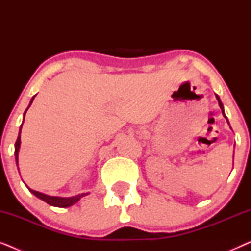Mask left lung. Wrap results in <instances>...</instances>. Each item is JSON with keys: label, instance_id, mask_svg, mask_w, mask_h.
<instances>
[{"label": "left lung", "instance_id": "8db88e82", "mask_svg": "<svg viewBox=\"0 0 251 251\" xmlns=\"http://www.w3.org/2000/svg\"><path fill=\"white\" fill-rule=\"evenodd\" d=\"M216 98H217V100H218V104H219V107H221V109H222V113H223V115H224V118L227 120V118H226V115H225V113H224V106H223V104H222V101H221V99H219V97L217 95H216ZM228 122V121H227ZM229 125V123H228Z\"/></svg>", "mask_w": 251, "mask_h": 251}]
</instances>
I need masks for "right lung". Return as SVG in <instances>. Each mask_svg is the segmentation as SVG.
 <instances>
[{
	"instance_id": "add662e5",
	"label": "right lung",
	"mask_w": 251,
	"mask_h": 251,
	"mask_svg": "<svg viewBox=\"0 0 251 251\" xmlns=\"http://www.w3.org/2000/svg\"><path fill=\"white\" fill-rule=\"evenodd\" d=\"M35 98V96L32 98V100L29 102V106L32 105L33 102V99ZM29 106L27 107V109L29 108ZM27 109L24 113V120H25V114L27 112ZM24 123V122H23ZM23 123L22 126H20V129H19V135H18V138L16 140V144H15V155H16V162H17V166H18V153H19V149H20V132H22V126H23ZM30 193H33L35 197H37L41 200H43L44 202H47L48 204L50 205H53V207H59V208H67V207H71V205H73L74 203H76V202L80 200L82 197H84V195H87L88 193H82V194H78V195H75V197H72V198H60V197H50V195H47V194H43V193H40V192H36L32 190V188H28Z\"/></svg>"
}]
</instances>
